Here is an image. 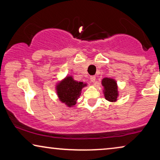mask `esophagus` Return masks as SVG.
<instances>
[{
  "label": "esophagus",
  "mask_w": 160,
  "mask_h": 160,
  "mask_svg": "<svg viewBox=\"0 0 160 160\" xmlns=\"http://www.w3.org/2000/svg\"><path fill=\"white\" fill-rule=\"evenodd\" d=\"M95 79H96V78H95V76H92L91 77H90L91 82H95Z\"/></svg>",
  "instance_id": "esophagus-1"
}]
</instances>
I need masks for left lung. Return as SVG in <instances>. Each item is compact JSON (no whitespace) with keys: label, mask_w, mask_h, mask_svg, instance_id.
Instances as JSON below:
<instances>
[{"label":"left lung","mask_w":160,"mask_h":160,"mask_svg":"<svg viewBox=\"0 0 160 160\" xmlns=\"http://www.w3.org/2000/svg\"><path fill=\"white\" fill-rule=\"evenodd\" d=\"M102 85L103 87L105 98L109 102H116L119 96L117 82L113 78H104L102 80Z\"/></svg>","instance_id":"left-lung-1"}]
</instances>
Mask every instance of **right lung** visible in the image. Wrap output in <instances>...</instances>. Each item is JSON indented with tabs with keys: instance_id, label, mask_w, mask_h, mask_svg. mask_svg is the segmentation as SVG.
Listing matches in <instances>:
<instances>
[{
	"instance_id": "obj_1",
	"label": "right lung",
	"mask_w": 160,
	"mask_h": 160,
	"mask_svg": "<svg viewBox=\"0 0 160 160\" xmlns=\"http://www.w3.org/2000/svg\"><path fill=\"white\" fill-rule=\"evenodd\" d=\"M86 86L87 84L75 81L72 76H66L56 86L59 100L68 107L73 106L79 98L82 88Z\"/></svg>"
}]
</instances>
